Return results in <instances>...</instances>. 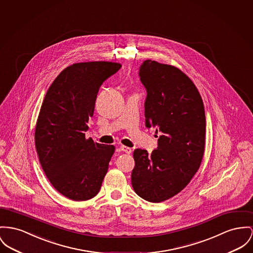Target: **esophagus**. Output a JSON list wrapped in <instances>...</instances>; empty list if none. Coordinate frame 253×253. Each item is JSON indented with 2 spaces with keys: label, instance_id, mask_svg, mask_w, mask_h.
Instances as JSON below:
<instances>
[{
  "label": "esophagus",
  "instance_id": "obj_1",
  "mask_svg": "<svg viewBox=\"0 0 253 253\" xmlns=\"http://www.w3.org/2000/svg\"><path fill=\"white\" fill-rule=\"evenodd\" d=\"M120 149H121V151H122V152H126V153H127V154H130L131 152H132V150H131L130 148L126 147V146H121V147H120Z\"/></svg>",
  "mask_w": 253,
  "mask_h": 253
}]
</instances>
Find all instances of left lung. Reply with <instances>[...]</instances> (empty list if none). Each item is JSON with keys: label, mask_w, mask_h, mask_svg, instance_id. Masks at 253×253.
<instances>
[{"label": "left lung", "mask_w": 253, "mask_h": 253, "mask_svg": "<svg viewBox=\"0 0 253 253\" xmlns=\"http://www.w3.org/2000/svg\"><path fill=\"white\" fill-rule=\"evenodd\" d=\"M147 90L146 126L159 133L158 147L149 153L136 149L131 184L147 202L166 201L190 182L201 166L205 145L202 97L179 69L146 60L139 68Z\"/></svg>", "instance_id": "1"}]
</instances>
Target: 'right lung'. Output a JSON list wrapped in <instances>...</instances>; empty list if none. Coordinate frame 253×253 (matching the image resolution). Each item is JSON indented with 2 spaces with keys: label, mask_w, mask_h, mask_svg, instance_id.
<instances>
[{
  "label": "right lung",
  "mask_w": 253,
  "mask_h": 253,
  "mask_svg": "<svg viewBox=\"0 0 253 253\" xmlns=\"http://www.w3.org/2000/svg\"><path fill=\"white\" fill-rule=\"evenodd\" d=\"M122 65L106 61L76 63L53 81L42 103L35 147L42 169L60 194L76 202L101 189L115 148L85 139L101 84Z\"/></svg>",
  "instance_id": "add662e5"
}]
</instances>
